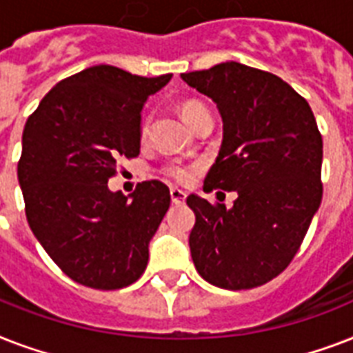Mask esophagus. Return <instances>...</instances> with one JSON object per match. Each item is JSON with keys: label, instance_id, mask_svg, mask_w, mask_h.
Masks as SVG:
<instances>
[{"label": "esophagus", "instance_id": "1", "mask_svg": "<svg viewBox=\"0 0 353 353\" xmlns=\"http://www.w3.org/2000/svg\"><path fill=\"white\" fill-rule=\"evenodd\" d=\"M170 198L172 203L181 205L185 203V199H187V192H183L181 188H170Z\"/></svg>", "mask_w": 353, "mask_h": 353}]
</instances>
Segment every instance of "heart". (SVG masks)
Segmentation results:
<instances>
[{
	"mask_svg": "<svg viewBox=\"0 0 353 353\" xmlns=\"http://www.w3.org/2000/svg\"><path fill=\"white\" fill-rule=\"evenodd\" d=\"M179 113H181V117L185 119V122H187L188 126H192L194 121H198L201 115H207L209 110H207L199 101H185L181 106H179ZM144 132H146V128H144ZM166 172H168V176L181 183L187 181L188 177H190V170H188V168H183V166H172V168H168Z\"/></svg>",
	"mask_w": 353,
	"mask_h": 353,
	"instance_id": "obj_1",
	"label": "heart"
}]
</instances>
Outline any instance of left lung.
Here are the masks:
<instances>
[{
	"label": "left lung",
	"mask_w": 353,
	"mask_h": 353,
	"mask_svg": "<svg viewBox=\"0 0 353 353\" xmlns=\"http://www.w3.org/2000/svg\"><path fill=\"white\" fill-rule=\"evenodd\" d=\"M181 79L212 99L223 122L203 190L238 194L231 209L188 196L192 262L212 285L251 290L288 268L319 210L323 137L310 104L276 74L225 62Z\"/></svg>",
	"instance_id": "left-lung-1"
}]
</instances>
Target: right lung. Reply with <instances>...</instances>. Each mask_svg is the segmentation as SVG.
I'll return each instance as SVG.
<instances>
[{"mask_svg":"<svg viewBox=\"0 0 353 353\" xmlns=\"http://www.w3.org/2000/svg\"><path fill=\"white\" fill-rule=\"evenodd\" d=\"M172 74L137 77L93 65L58 82L27 119L18 181L30 231L69 279L95 290L133 284L170 207L161 181L130 196L108 179L141 150V112Z\"/></svg>","mask_w":353,"mask_h":353,"instance_id":"right-lung-1","label":"right lung"}]
</instances>
